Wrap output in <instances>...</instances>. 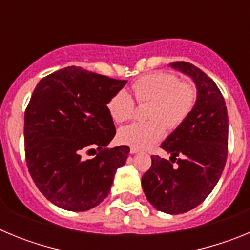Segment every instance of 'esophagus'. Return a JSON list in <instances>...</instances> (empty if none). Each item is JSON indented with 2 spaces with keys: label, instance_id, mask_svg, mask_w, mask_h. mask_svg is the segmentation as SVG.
<instances>
[{
  "label": "esophagus",
  "instance_id": "esophagus-1",
  "mask_svg": "<svg viewBox=\"0 0 250 250\" xmlns=\"http://www.w3.org/2000/svg\"><path fill=\"white\" fill-rule=\"evenodd\" d=\"M130 152H131V154H136V152H139V149L138 147H130Z\"/></svg>",
  "mask_w": 250,
  "mask_h": 250
}]
</instances>
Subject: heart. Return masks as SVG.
<instances>
[{
	"mask_svg": "<svg viewBox=\"0 0 250 250\" xmlns=\"http://www.w3.org/2000/svg\"><path fill=\"white\" fill-rule=\"evenodd\" d=\"M131 90L138 103L151 101L147 114L151 120L131 124L119 130V140L138 149H146L160 141L167 126L170 130L180 126L196 103L193 86L167 71H154L139 77L132 83ZM107 110L112 120L125 123L135 115V101L129 92L120 90L109 99Z\"/></svg>",
	"mask_w": 250,
	"mask_h": 250,
	"instance_id": "b5f03b06",
	"label": "heart"
}]
</instances>
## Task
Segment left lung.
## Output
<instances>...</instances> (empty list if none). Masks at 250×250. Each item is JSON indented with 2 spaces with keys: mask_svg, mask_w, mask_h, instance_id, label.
Here are the masks:
<instances>
[{
  "mask_svg": "<svg viewBox=\"0 0 250 250\" xmlns=\"http://www.w3.org/2000/svg\"><path fill=\"white\" fill-rule=\"evenodd\" d=\"M170 65L193 79L198 99L187 120L161 143V149L171 154V161L151 155V167L141 178V185L155 209L183 214L207 199L224 170L228 112L222 92L205 72L185 61Z\"/></svg>",
  "mask_w": 250,
  "mask_h": 250,
  "instance_id": "obj_1",
  "label": "left lung"
}]
</instances>
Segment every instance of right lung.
Instances as JSON below:
<instances>
[{"label":"right lung","instance_id":"obj_1","mask_svg":"<svg viewBox=\"0 0 250 250\" xmlns=\"http://www.w3.org/2000/svg\"><path fill=\"white\" fill-rule=\"evenodd\" d=\"M126 80L67 66L37 83L25 110V156L31 178L47 200L85 211L109 195L129 146L106 147L116 134L107 101ZM96 146L94 159L81 160Z\"/></svg>","mask_w":250,"mask_h":250}]
</instances>
